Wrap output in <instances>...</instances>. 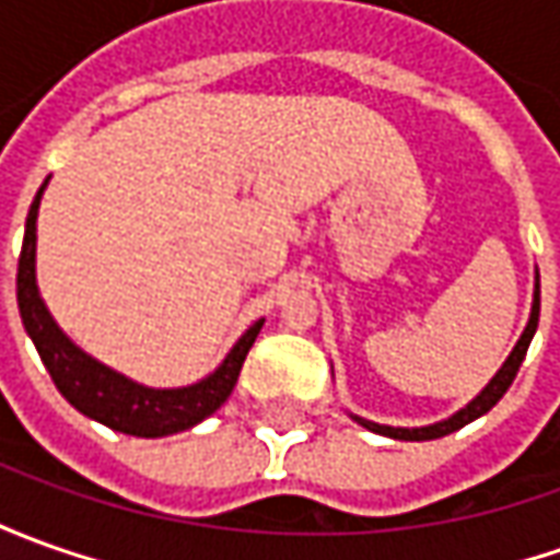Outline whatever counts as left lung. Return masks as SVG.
I'll return each instance as SVG.
<instances>
[{
	"label": "left lung",
	"instance_id": "1",
	"mask_svg": "<svg viewBox=\"0 0 560 560\" xmlns=\"http://www.w3.org/2000/svg\"><path fill=\"white\" fill-rule=\"evenodd\" d=\"M537 323H539V271L537 277H534V304H530V317H527V326H524L522 338L515 341V347H512V353L506 357V362L497 369V375L485 384V390H481L472 402H466L464 408H460V411H454L451 418L435 420V423H427V427H390V423H375V420L360 418V415H353V411H350V418L357 420L360 427H365V430H372V433L387 435V439H399V442H430V439H442V435L460 430V427L472 423V420L481 418V415H488L493 405L503 399V393L509 390V384L515 381L518 369H522L524 353H527V347H530V341H534Z\"/></svg>",
	"mask_w": 560,
	"mask_h": 560
}]
</instances>
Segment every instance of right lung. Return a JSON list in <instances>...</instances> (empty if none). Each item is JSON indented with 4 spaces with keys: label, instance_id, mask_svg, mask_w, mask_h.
Here are the masks:
<instances>
[{
    "label": "right lung",
    "instance_id": "add662e5",
    "mask_svg": "<svg viewBox=\"0 0 560 560\" xmlns=\"http://www.w3.org/2000/svg\"><path fill=\"white\" fill-rule=\"evenodd\" d=\"M45 188H48V179L36 191V200L26 215L21 261H18V307H21L23 329L33 338L60 396L84 418L96 420L115 433L140 435V439L183 433L203 418H210L234 390L243 360L265 326V319H256L243 331L237 345L229 350V357L215 365V372L188 387H145L140 381L109 369L106 362L94 360L57 326L45 299L38 295L36 219Z\"/></svg>",
    "mask_w": 560,
    "mask_h": 560
}]
</instances>
